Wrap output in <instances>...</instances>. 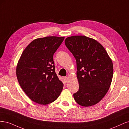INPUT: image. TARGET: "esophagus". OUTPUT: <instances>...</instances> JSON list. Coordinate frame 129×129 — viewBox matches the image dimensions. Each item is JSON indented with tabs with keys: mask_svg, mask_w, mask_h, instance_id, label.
Masks as SVG:
<instances>
[{
	"mask_svg": "<svg viewBox=\"0 0 129 129\" xmlns=\"http://www.w3.org/2000/svg\"><path fill=\"white\" fill-rule=\"evenodd\" d=\"M64 81H65L66 82H67L68 81V80H69L68 78L67 77H64Z\"/></svg>",
	"mask_w": 129,
	"mask_h": 129,
	"instance_id": "1",
	"label": "esophagus"
}]
</instances>
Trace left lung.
Masks as SVG:
<instances>
[{"instance_id":"1","label":"left lung","mask_w":129,"mask_h":129,"mask_svg":"<svg viewBox=\"0 0 129 129\" xmlns=\"http://www.w3.org/2000/svg\"><path fill=\"white\" fill-rule=\"evenodd\" d=\"M66 47L77 61L79 90L73 94L76 102L89 107L100 101L108 91L113 76V64L96 40L82 35L68 37Z\"/></svg>"}]
</instances>
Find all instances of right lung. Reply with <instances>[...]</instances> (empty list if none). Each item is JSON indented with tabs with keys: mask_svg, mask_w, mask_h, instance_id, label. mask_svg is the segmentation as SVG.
I'll list each match as a JSON object with an SVG mask.
<instances>
[{
	"mask_svg": "<svg viewBox=\"0 0 129 129\" xmlns=\"http://www.w3.org/2000/svg\"><path fill=\"white\" fill-rule=\"evenodd\" d=\"M64 37L47 36L33 40L18 62L16 74L24 92L33 101L46 105L59 96L63 84L55 72L53 55Z\"/></svg>",
	"mask_w": 129,
	"mask_h": 129,
	"instance_id": "add662e5",
	"label": "right lung"
}]
</instances>
